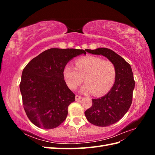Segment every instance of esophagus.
Returning <instances> with one entry per match:
<instances>
[{
	"label": "esophagus",
	"instance_id": "obj_1",
	"mask_svg": "<svg viewBox=\"0 0 155 155\" xmlns=\"http://www.w3.org/2000/svg\"><path fill=\"white\" fill-rule=\"evenodd\" d=\"M82 98V97L81 96H78V95H76V97H75V99H76V101H78L79 100H81Z\"/></svg>",
	"mask_w": 155,
	"mask_h": 155
}]
</instances>
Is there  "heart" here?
I'll use <instances>...</instances> for the list:
<instances>
[{"label": "heart", "mask_w": 155, "mask_h": 155, "mask_svg": "<svg viewBox=\"0 0 155 155\" xmlns=\"http://www.w3.org/2000/svg\"><path fill=\"white\" fill-rule=\"evenodd\" d=\"M63 77L68 87L75 90L84 80L86 82L80 91L92 92L95 96L104 94L113 85L116 77L114 63L109 60L94 56H87L76 61V67L71 64L65 65Z\"/></svg>", "instance_id": "heart-1"}]
</instances>
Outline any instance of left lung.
<instances>
[{
    "instance_id": "1",
    "label": "left lung",
    "mask_w": 155,
    "mask_h": 155,
    "mask_svg": "<svg viewBox=\"0 0 155 155\" xmlns=\"http://www.w3.org/2000/svg\"><path fill=\"white\" fill-rule=\"evenodd\" d=\"M87 52L105 56L114 63L116 77L113 86L107 94L92 100V105L85 112L87 120L93 125L107 127L118 121L132 104L135 86L130 65L114 51L107 48L86 50Z\"/></svg>"
}]
</instances>
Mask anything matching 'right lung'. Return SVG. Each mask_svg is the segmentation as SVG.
<instances>
[{"mask_svg":"<svg viewBox=\"0 0 155 155\" xmlns=\"http://www.w3.org/2000/svg\"><path fill=\"white\" fill-rule=\"evenodd\" d=\"M84 50L50 48L32 59L22 71L20 91L28 118L44 129L57 127L67 118L75 94L67 87L63 69Z\"/></svg>","mask_w":155,"mask_h":155,"instance_id":"add662e5","label":"right lung"}]
</instances>
